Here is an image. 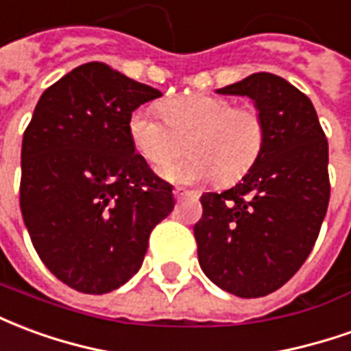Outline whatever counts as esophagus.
Instances as JSON below:
<instances>
[{
  "label": "esophagus",
  "instance_id": "obj_1",
  "mask_svg": "<svg viewBox=\"0 0 351 351\" xmlns=\"http://www.w3.org/2000/svg\"><path fill=\"white\" fill-rule=\"evenodd\" d=\"M195 195V191H189V189H183V187H176L173 189V196L181 200V198H185V196H193Z\"/></svg>",
  "mask_w": 351,
  "mask_h": 351
}]
</instances>
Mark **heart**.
<instances>
[{"label":"heart","instance_id":"obj_1","mask_svg":"<svg viewBox=\"0 0 351 351\" xmlns=\"http://www.w3.org/2000/svg\"><path fill=\"white\" fill-rule=\"evenodd\" d=\"M158 117L138 108L128 119L136 153L153 168L168 164L183 151L189 155L164 168L162 176L180 183L211 180L234 183L257 164L267 141V123L253 104L234 106L219 94H189L164 101Z\"/></svg>","mask_w":351,"mask_h":351}]
</instances>
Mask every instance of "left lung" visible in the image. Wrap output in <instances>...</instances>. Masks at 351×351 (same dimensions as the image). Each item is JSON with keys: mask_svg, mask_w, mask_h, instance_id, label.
<instances>
[{"mask_svg": "<svg viewBox=\"0 0 351 351\" xmlns=\"http://www.w3.org/2000/svg\"><path fill=\"white\" fill-rule=\"evenodd\" d=\"M217 92L255 100L267 141L238 185L200 196L198 263L217 287L255 299L289 282L314 247L329 206V143L310 98L282 77L261 71Z\"/></svg>", "mask_w": 351, "mask_h": 351, "instance_id": "obj_1", "label": "left lung"}]
</instances>
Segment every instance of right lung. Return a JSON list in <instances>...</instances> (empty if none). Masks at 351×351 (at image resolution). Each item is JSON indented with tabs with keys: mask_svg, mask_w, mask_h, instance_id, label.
Here are the masks:
<instances>
[{
	"mask_svg": "<svg viewBox=\"0 0 351 351\" xmlns=\"http://www.w3.org/2000/svg\"><path fill=\"white\" fill-rule=\"evenodd\" d=\"M162 96L88 62L51 84L22 138L21 211L39 259L71 289L104 295L140 270L173 195L132 145L128 119Z\"/></svg>",
	"mask_w": 351,
	"mask_h": 351,
	"instance_id": "right-lung-1",
	"label": "right lung"
}]
</instances>
